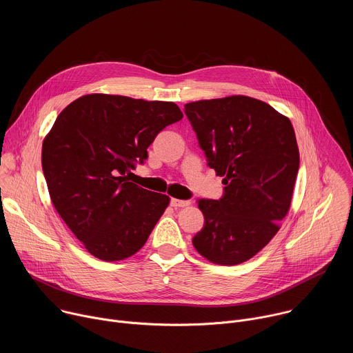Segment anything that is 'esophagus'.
Wrapping results in <instances>:
<instances>
[{
  "label": "esophagus",
  "instance_id": "esophagus-1",
  "mask_svg": "<svg viewBox=\"0 0 353 353\" xmlns=\"http://www.w3.org/2000/svg\"><path fill=\"white\" fill-rule=\"evenodd\" d=\"M190 204H191L190 201H185V199H177V198L170 199V205L174 208H184V207H188Z\"/></svg>",
  "mask_w": 353,
  "mask_h": 353
}]
</instances>
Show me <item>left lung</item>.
Returning a JSON list of instances; mask_svg holds the SVG:
<instances>
[{"label": "left lung", "instance_id": "obj_1", "mask_svg": "<svg viewBox=\"0 0 353 353\" xmlns=\"http://www.w3.org/2000/svg\"><path fill=\"white\" fill-rule=\"evenodd\" d=\"M184 113L208 166L223 177L219 199H198L204 228L192 244L208 261L241 264L279 230L299 170V148L288 117L248 96L198 100Z\"/></svg>", "mask_w": 353, "mask_h": 353}]
</instances>
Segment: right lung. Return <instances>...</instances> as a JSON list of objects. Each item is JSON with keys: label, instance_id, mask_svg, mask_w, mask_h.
Wrapping results in <instances>:
<instances>
[{"label": "right lung", "instance_id": "1", "mask_svg": "<svg viewBox=\"0 0 353 353\" xmlns=\"http://www.w3.org/2000/svg\"><path fill=\"white\" fill-rule=\"evenodd\" d=\"M183 119L173 102L92 93L70 103L43 141L41 166L52 203L92 256L131 257L170 198L128 181L146 149Z\"/></svg>", "mask_w": 353, "mask_h": 353}]
</instances>
